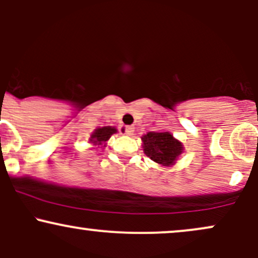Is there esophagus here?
<instances>
[{
  "instance_id": "esophagus-1",
  "label": "esophagus",
  "mask_w": 258,
  "mask_h": 258,
  "mask_svg": "<svg viewBox=\"0 0 258 258\" xmlns=\"http://www.w3.org/2000/svg\"><path fill=\"white\" fill-rule=\"evenodd\" d=\"M133 132H135V128L132 126H126L125 127V135L127 136H132Z\"/></svg>"
}]
</instances>
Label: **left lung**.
Here are the masks:
<instances>
[{"instance_id": "8db88e82", "label": "left lung", "mask_w": 258, "mask_h": 258, "mask_svg": "<svg viewBox=\"0 0 258 258\" xmlns=\"http://www.w3.org/2000/svg\"><path fill=\"white\" fill-rule=\"evenodd\" d=\"M142 142L144 154L162 166H172L183 153L182 143L170 132H148Z\"/></svg>"}]
</instances>
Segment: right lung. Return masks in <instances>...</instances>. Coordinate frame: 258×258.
I'll list each match as a JSON object with an SVG mask.
<instances>
[{
  "label": "right lung",
  "instance_id": "1",
  "mask_svg": "<svg viewBox=\"0 0 258 258\" xmlns=\"http://www.w3.org/2000/svg\"><path fill=\"white\" fill-rule=\"evenodd\" d=\"M116 132L117 130L115 128V127H111V126L99 127V128L94 130V132L91 135L90 142L91 143H93V146H102V144H105V142L109 141V138Z\"/></svg>",
  "mask_w": 258,
  "mask_h": 258
}]
</instances>
